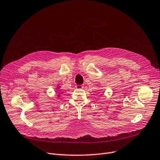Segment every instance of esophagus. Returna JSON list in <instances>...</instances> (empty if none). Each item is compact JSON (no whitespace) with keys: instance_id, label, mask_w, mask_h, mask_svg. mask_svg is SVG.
Wrapping results in <instances>:
<instances>
[{"instance_id":"1","label":"esophagus","mask_w":160,"mask_h":160,"mask_svg":"<svg viewBox=\"0 0 160 160\" xmlns=\"http://www.w3.org/2000/svg\"><path fill=\"white\" fill-rule=\"evenodd\" d=\"M83 87H84V86H83L82 85H77L75 86V88H78V89H81V88H83Z\"/></svg>"}]
</instances>
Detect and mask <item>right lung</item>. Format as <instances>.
I'll use <instances>...</instances> for the list:
<instances>
[{"label": "right lung", "mask_w": 160, "mask_h": 160, "mask_svg": "<svg viewBox=\"0 0 160 160\" xmlns=\"http://www.w3.org/2000/svg\"><path fill=\"white\" fill-rule=\"evenodd\" d=\"M60 88V87H58L57 88V89H58V88ZM61 93H62L61 92H59V94L58 95V97H60V94H61Z\"/></svg>", "instance_id": "1"}]
</instances>
